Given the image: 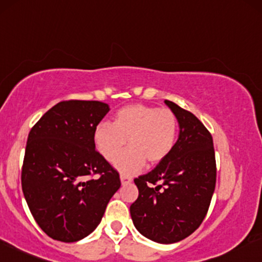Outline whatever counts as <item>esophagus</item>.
Segmentation results:
<instances>
[{
	"label": "esophagus",
	"instance_id": "obj_1",
	"mask_svg": "<svg viewBox=\"0 0 262 262\" xmlns=\"http://www.w3.org/2000/svg\"><path fill=\"white\" fill-rule=\"evenodd\" d=\"M121 181H122L123 184H127V183L132 182V177H129V176L124 174V173H121Z\"/></svg>",
	"mask_w": 262,
	"mask_h": 262
}]
</instances>
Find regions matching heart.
Masks as SVG:
<instances>
[{
  "instance_id": "b5f03b06",
  "label": "heart",
  "mask_w": 262,
  "mask_h": 262,
  "mask_svg": "<svg viewBox=\"0 0 262 262\" xmlns=\"http://www.w3.org/2000/svg\"><path fill=\"white\" fill-rule=\"evenodd\" d=\"M177 135L178 118L174 112L135 103L119 108L113 124L100 123L94 140L103 159L113 162L128 140L131 147L118 158L116 167L130 174L139 171L146 161L151 165L163 161L174 147Z\"/></svg>"
}]
</instances>
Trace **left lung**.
Returning <instances> with one entry per match:
<instances>
[{
  "instance_id": "8db88e82",
  "label": "left lung",
  "mask_w": 262,
  "mask_h": 262,
  "mask_svg": "<svg viewBox=\"0 0 262 262\" xmlns=\"http://www.w3.org/2000/svg\"><path fill=\"white\" fill-rule=\"evenodd\" d=\"M178 118L174 147L152 171L134 179L139 190L130 205L135 228L151 241L171 244L203 223L216 185L212 135L198 117L165 100Z\"/></svg>"
}]
</instances>
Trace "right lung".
<instances>
[{
    "instance_id": "obj_1",
    "label": "right lung",
    "mask_w": 262,
    "mask_h": 262,
    "mask_svg": "<svg viewBox=\"0 0 262 262\" xmlns=\"http://www.w3.org/2000/svg\"><path fill=\"white\" fill-rule=\"evenodd\" d=\"M108 110L100 101H61L28 135L21 189L35 222L55 241L72 243L89 235L121 187L117 169L94 140Z\"/></svg>"
}]
</instances>
